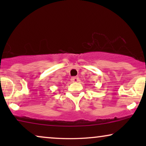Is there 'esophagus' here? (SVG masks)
Masks as SVG:
<instances>
[{"label": "esophagus", "mask_w": 146, "mask_h": 146, "mask_svg": "<svg viewBox=\"0 0 146 146\" xmlns=\"http://www.w3.org/2000/svg\"><path fill=\"white\" fill-rule=\"evenodd\" d=\"M71 81L72 82H77L78 81H79V78L77 77V76L72 77L71 78Z\"/></svg>", "instance_id": "obj_1"}]
</instances>
